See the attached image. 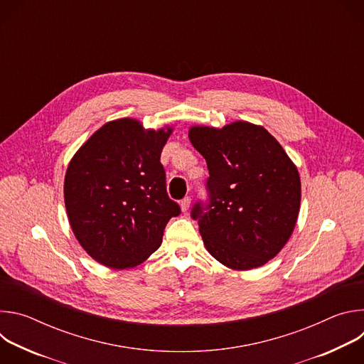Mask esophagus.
<instances>
[{
	"label": "esophagus",
	"mask_w": 364,
	"mask_h": 364,
	"mask_svg": "<svg viewBox=\"0 0 364 364\" xmlns=\"http://www.w3.org/2000/svg\"><path fill=\"white\" fill-rule=\"evenodd\" d=\"M190 203H191V198H190V197H184V198L180 201V207H181L183 212H187V210H188Z\"/></svg>",
	"instance_id": "1"
}]
</instances>
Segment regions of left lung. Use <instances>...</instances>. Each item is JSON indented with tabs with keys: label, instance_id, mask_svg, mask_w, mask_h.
<instances>
[{
	"label": "left lung",
	"instance_id": "obj_1",
	"mask_svg": "<svg viewBox=\"0 0 364 364\" xmlns=\"http://www.w3.org/2000/svg\"><path fill=\"white\" fill-rule=\"evenodd\" d=\"M203 155L209 204H194L203 243L225 267L249 271L275 257L291 237L301 204V180L281 144L261 125L191 127Z\"/></svg>",
	"mask_w": 364,
	"mask_h": 364
}]
</instances>
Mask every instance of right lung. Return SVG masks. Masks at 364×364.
<instances>
[{
	"label": "right lung",
	"mask_w": 364,
	"mask_h": 364,
	"mask_svg": "<svg viewBox=\"0 0 364 364\" xmlns=\"http://www.w3.org/2000/svg\"><path fill=\"white\" fill-rule=\"evenodd\" d=\"M171 132L115 119L73 155L65 176L66 212L77 242L96 262L112 269L142 264L160 247L168 220L180 215L160 163Z\"/></svg>",
	"instance_id": "1"
}]
</instances>
